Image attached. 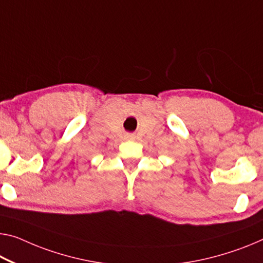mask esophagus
I'll use <instances>...</instances> for the list:
<instances>
[{
  "instance_id": "1",
  "label": "esophagus",
  "mask_w": 263,
  "mask_h": 263,
  "mask_svg": "<svg viewBox=\"0 0 263 263\" xmlns=\"http://www.w3.org/2000/svg\"><path fill=\"white\" fill-rule=\"evenodd\" d=\"M126 139H127V140H134L135 136L133 135V134H127V135H126Z\"/></svg>"
}]
</instances>
